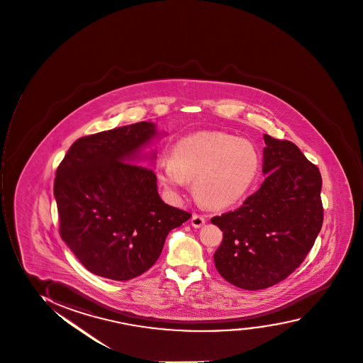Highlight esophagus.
Masks as SVG:
<instances>
[{
    "label": "esophagus",
    "instance_id": "obj_1",
    "mask_svg": "<svg viewBox=\"0 0 363 363\" xmlns=\"http://www.w3.org/2000/svg\"><path fill=\"white\" fill-rule=\"evenodd\" d=\"M206 223V218L201 214H194L191 218V224L194 228H201Z\"/></svg>",
    "mask_w": 363,
    "mask_h": 363
}]
</instances>
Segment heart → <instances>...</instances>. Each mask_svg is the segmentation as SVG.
<instances>
[{
  "label": "heart",
  "mask_w": 363,
  "mask_h": 363,
  "mask_svg": "<svg viewBox=\"0 0 363 363\" xmlns=\"http://www.w3.org/2000/svg\"><path fill=\"white\" fill-rule=\"evenodd\" d=\"M259 169L254 145L224 133H200L173 146L171 158L157 163V178L178 190L192 182L197 201L210 208H225L240 201Z\"/></svg>",
  "instance_id": "heart-1"
}]
</instances>
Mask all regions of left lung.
Instances as JSON below:
<instances>
[{
	"mask_svg": "<svg viewBox=\"0 0 363 363\" xmlns=\"http://www.w3.org/2000/svg\"><path fill=\"white\" fill-rule=\"evenodd\" d=\"M261 188L238 210L211 222L223 232L214 252L219 274L230 284L259 290L278 284L300 266L323 224L318 167L291 141L264 134Z\"/></svg>",
	"mask_w": 363,
	"mask_h": 363,
	"instance_id": "obj_1",
	"label": "left lung"
}]
</instances>
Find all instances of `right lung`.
Here are the masks:
<instances>
[{
    "label": "right lung",
    "mask_w": 363,
    "mask_h": 363,
    "mask_svg": "<svg viewBox=\"0 0 363 363\" xmlns=\"http://www.w3.org/2000/svg\"><path fill=\"white\" fill-rule=\"evenodd\" d=\"M156 134L152 123L140 122L84 136L58 166L60 234L94 274L119 281L143 274L168 233L191 217L162 201L155 172L136 164Z\"/></svg>",
    "instance_id": "1"
}]
</instances>
